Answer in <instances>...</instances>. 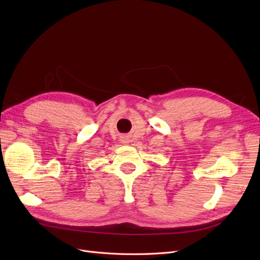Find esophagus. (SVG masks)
<instances>
[{
    "mask_svg": "<svg viewBox=\"0 0 260 260\" xmlns=\"http://www.w3.org/2000/svg\"><path fill=\"white\" fill-rule=\"evenodd\" d=\"M121 141H122V143H127V142H128V140H127V138H126V137H123Z\"/></svg>",
    "mask_w": 260,
    "mask_h": 260,
    "instance_id": "34e87169",
    "label": "esophagus"
}]
</instances>
